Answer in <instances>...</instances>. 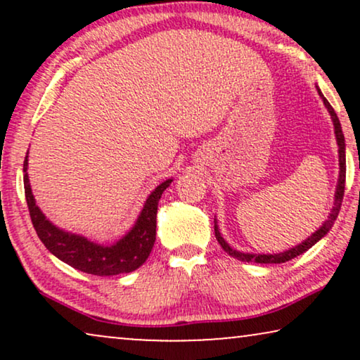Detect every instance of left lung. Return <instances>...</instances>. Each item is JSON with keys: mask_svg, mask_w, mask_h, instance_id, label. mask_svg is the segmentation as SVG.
Instances as JSON below:
<instances>
[{"mask_svg": "<svg viewBox=\"0 0 360 360\" xmlns=\"http://www.w3.org/2000/svg\"><path fill=\"white\" fill-rule=\"evenodd\" d=\"M318 88V93L319 96H321V100L324 103V106H326V110L329 112V116H331V121H333V126H334V136H336V142H338V154H339V176H338V185H336V191H334V203H333V208H331V213H329L328 219L324 221V223L319 226V228L314 231L311 236H308L307 239L302 240V243L293 245V248H290L287 250H282V252H274V254H255V252H243V250H238L234 248H231L228 240L223 238V234H221L219 231V226H218V219L214 218V236L216 239H218V243L221 244V248H223L226 252H228L231 257L238 259V260H243V262H255V264H282V262H287V260H292L295 257H298V255H302L303 252H307L308 249H311L314 244L319 243L324 236H326L329 231H331L334 221H336L338 214H339V210H341V203H342V196H344V185H346V142H344V134H342V129H341V122H339V117L336 112H334L333 106L329 105V101L324 98V95Z\"/></svg>", "mask_w": 360, "mask_h": 360, "instance_id": "left-lung-1", "label": "left lung"}]
</instances>
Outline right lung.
I'll return each instance as SVG.
<instances>
[{
  "mask_svg": "<svg viewBox=\"0 0 360 360\" xmlns=\"http://www.w3.org/2000/svg\"><path fill=\"white\" fill-rule=\"evenodd\" d=\"M29 150L24 159V193L29 214H31L34 229L49 252L60 259L62 262L80 272L98 275V277H112V275L129 274L139 269L150 255L155 243L157 208L164 191L169 188L174 179H167L157 185L147 196L139 216L127 233L111 244H98L83 234L65 231L53 224L42 210L36 205L32 195L31 181L27 175Z\"/></svg>",
  "mask_w": 360,
  "mask_h": 360,
  "instance_id": "1",
  "label": "right lung"
}]
</instances>
